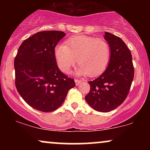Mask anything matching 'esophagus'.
Here are the masks:
<instances>
[{"label":"esophagus","mask_w":150,"mask_h":150,"mask_svg":"<svg viewBox=\"0 0 150 150\" xmlns=\"http://www.w3.org/2000/svg\"><path fill=\"white\" fill-rule=\"evenodd\" d=\"M75 84H76V85H79L81 82H82V80H78V79H75Z\"/></svg>","instance_id":"obj_1"}]
</instances>
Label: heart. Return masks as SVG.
<instances>
[{"instance_id": "obj_1", "label": "heart", "mask_w": 150, "mask_h": 150, "mask_svg": "<svg viewBox=\"0 0 150 150\" xmlns=\"http://www.w3.org/2000/svg\"><path fill=\"white\" fill-rule=\"evenodd\" d=\"M67 45L58 44L54 50L58 67L63 73H67L71 67L80 65L77 73L96 76L106 69L111 56L108 43L103 39L85 35L69 38Z\"/></svg>"}]
</instances>
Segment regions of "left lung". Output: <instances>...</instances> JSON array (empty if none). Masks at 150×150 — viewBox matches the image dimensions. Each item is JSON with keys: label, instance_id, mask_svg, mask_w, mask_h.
<instances>
[{"label": "left lung", "instance_id": "obj_1", "mask_svg": "<svg viewBox=\"0 0 150 150\" xmlns=\"http://www.w3.org/2000/svg\"><path fill=\"white\" fill-rule=\"evenodd\" d=\"M104 39L111 49L108 65L99 77L89 81V92L85 100L93 109L108 112L119 106L128 96L134 78L130 50L120 37L106 32Z\"/></svg>", "mask_w": 150, "mask_h": 150}]
</instances>
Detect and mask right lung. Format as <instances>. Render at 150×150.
Segmentation results:
<instances>
[{"label":"right lung","instance_id":"add662e5","mask_svg":"<svg viewBox=\"0 0 150 150\" xmlns=\"http://www.w3.org/2000/svg\"><path fill=\"white\" fill-rule=\"evenodd\" d=\"M65 34L42 31L25 39L14 61L15 87L31 107L51 112L61 106L68 91L75 86L58 68L55 47Z\"/></svg>","mask_w":150,"mask_h":150}]
</instances>
